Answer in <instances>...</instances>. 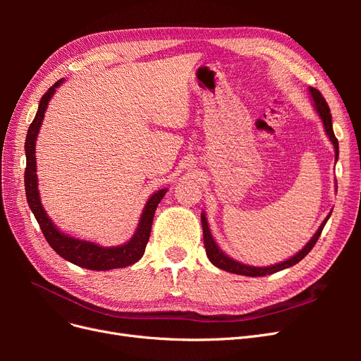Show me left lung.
Segmentation results:
<instances>
[{"instance_id":"obj_1","label":"left lung","mask_w":361,"mask_h":361,"mask_svg":"<svg viewBox=\"0 0 361 361\" xmlns=\"http://www.w3.org/2000/svg\"><path fill=\"white\" fill-rule=\"evenodd\" d=\"M310 93H312V97H313V102H314V108L316 111H318L319 117L322 118V123L325 126V133L326 135L330 137L331 143L334 145V150H336V159L338 157V143H337V138L334 135V130H333V123H331V113H330V106L329 104H326V101L324 99V96L321 94L319 90L313 89V87H310ZM330 215L325 218L324 223L319 226L318 232H316L313 235V238L310 239V241L307 243V245H305L300 253H297L295 256H292L290 259L281 262V264H277V265H272V267H264V268H259V267H250V265H244V264H239V262L231 259L228 256H226L223 251L218 248V245L215 244L214 238L211 235V231L209 227H207V221H206V216L204 214H202V226H203V241H204V248H206V255L207 257H209V260L212 262V264L220 268V269H224L227 272H233V274H239V276H248V277H264V276H268V274H274V272L277 271H281L285 268H289V267H293L295 264H298V262L301 259H304L305 256L309 255V251L314 247V244L318 243V239L322 233V228L325 226V223L329 221Z\"/></svg>"}]
</instances>
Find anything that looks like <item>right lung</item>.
Masks as SVG:
<instances>
[{
    "instance_id": "obj_1",
    "label": "right lung",
    "mask_w": 361,
    "mask_h": 361,
    "mask_svg": "<svg viewBox=\"0 0 361 361\" xmlns=\"http://www.w3.org/2000/svg\"><path fill=\"white\" fill-rule=\"evenodd\" d=\"M63 80L57 81L49 90L42 96L39 110L36 113L35 120L28 128L27 140H25V155H27V167H25V194L27 202L30 204L31 212L35 214L36 220L42 228V233L45 236L48 244L54 248L57 255L63 259H66L72 264L78 265L81 268L93 269V271H108L114 268H125L135 264L145 255V250L149 241L150 231H152V221H154V215L157 211V206L164 197L167 190L157 191L145 206L143 215L138 224L135 235L133 236L129 243L118 245V247H99L97 244L81 241V239H75L61 233L59 228L52 224L48 218L45 209L40 203L39 190H37V176H36V138L39 134V129L42 125V120L45 117V111L51 96L56 92Z\"/></svg>"
}]
</instances>
